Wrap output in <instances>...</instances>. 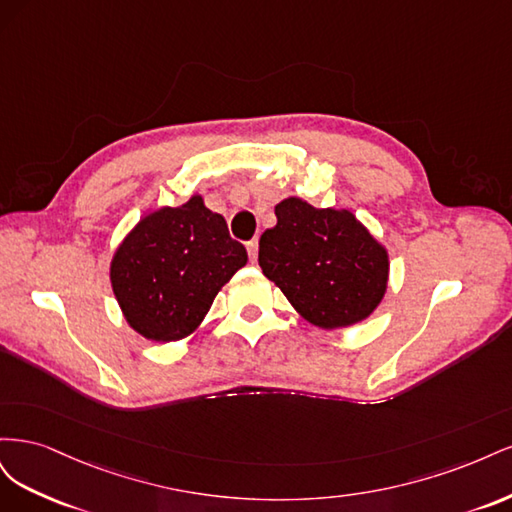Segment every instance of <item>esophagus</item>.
Listing matches in <instances>:
<instances>
[{"mask_svg":"<svg viewBox=\"0 0 512 512\" xmlns=\"http://www.w3.org/2000/svg\"><path fill=\"white\" fill-rule=\"evenodd\" d=\"M247 254H250L252 262H256V258H258V241L256 239L247 241Z\"/></svg>","mask_w":512,"mask_h":512,"instance_id":"esophagus-1","label":"esophagus"}]
</instances>
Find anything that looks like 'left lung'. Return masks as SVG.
I'll list each match as a JSON object with an SVG mask.
<instances>
[{
  "label": "left lung",
  "instance_id": "8db88e82",
  "mask_svg": "<svg viewBox=\"0 0 512 512\" xmlns=\"http://www.w3.org/2000/svg\"><path fill=\"white\" fill-rule=\"evenodd\" d=\"M262 232L258 265L297 312L320 329L365 320L386 292L389 256L350 211L316 209L290 196Z\"/></svg>",
  "mask_w": 512,
  "mask_h": 512
}]
</instances>
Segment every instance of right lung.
Instances as JSON below:
<instances>
[{
	"label": "right lung",
	"mask_w": 512,
	"mask_h": 512,
	"mask_svg": "<svg viewBox=\"0 0 512 512\" xmlns=\"http://www.w3.org/2000/svg\"><path fill=\"white\" fill-rule=\"evenodd\" d=\"M247 262L226 220L192 196L136 224L117 247L111 284L130 327L153 342L190 335L218 290Z\"/></svg>",
	"instance_id": "right-lung-1"
}]
</instances>
